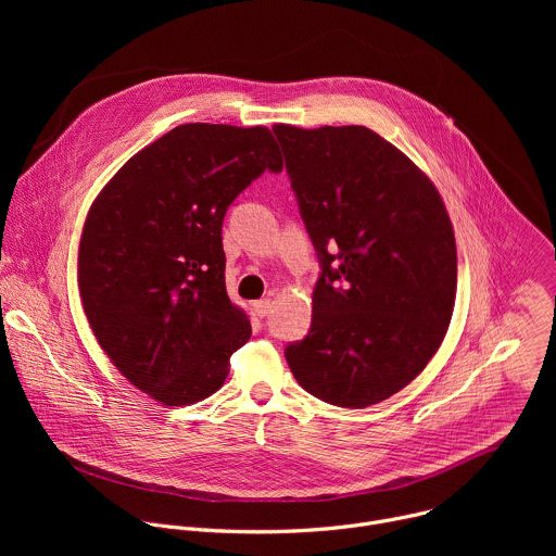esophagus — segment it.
I'll return each instance as SVG.
<instances>
[{"instance_id":"esophagus-1","label":"esophagus","mask_w":556,"mask_h":556,"mask_svg":"<svg viewBox=\"0 0 556 556\" xmlns=\"http://www.w3.org/2000/svg\"><path fill=\"white\" fill-rule=\"evenodd\" d=\"M253 309H255V314L260 316V319H264V316H268V314H270V309H273V301H270V299H262V301H255Z\"/></svg>"}]
</instances>
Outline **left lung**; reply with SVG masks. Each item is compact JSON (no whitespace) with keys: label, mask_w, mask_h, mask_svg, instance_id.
<instances>
[{"label":"left lung","mask_w":556,"mask_h":556,"mask_svg":"<svg viewBox=\"0 0 556 556\" xmlns=\"http://www.w3.org/2000/svg\"><path fill=\"white\" fill-rule=\"evenodd\" d=\"M321 275L312 326L286 348L299 384L348 409L407 387L438 352L457 253L433 182L363 125L273 127Z\"/></svg>","instance_id":"obj_1"}]
</instances>
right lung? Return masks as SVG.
<instances>
[{
	"label": "right lung",
	"instance_id": "right-lung-1",
	"mask_svg": "<svg viewBox=\"0 0 556 556\" xmlns=\"http://www.w3.org/2000/svg\"><path fill=\"white\" fill-rule=\"evenodd\" d=\"M266 169H283L270 129L189 123L129 157L88 213L78 290L90 328L161 405L208 399L251 339L226 294L222 222Z\"/></svg>",
	"mask_w": 556,
	"mask_h": 556
}]
</instances>
